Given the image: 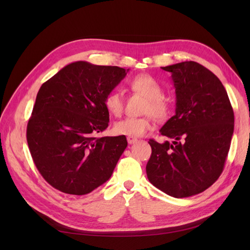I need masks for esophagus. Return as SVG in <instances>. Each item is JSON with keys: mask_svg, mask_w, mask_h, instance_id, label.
<instances>
[{"mask_svg": "<svg viewBox=\"0 0 250 250\" xmlns=\"http://www.w3.org/2000/svg\"><path fill=\"white\" fill-rule=\"evenodd\" d=\"M126 141H128L129 144H134V143H136V142H137V139H136V137L128 136V137H126Z\"/></svg>", "mask_w": 250, "mask_h": 250, "instance_id": "esophagus-1", "label": "esophagus"}]
</instances>
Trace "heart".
<instances>
[{"instance_id":"heart-1","label":"heart","mask_w":250,"mask_h":250,"mask_svg":"<svg viewBox=\"0 0 250 250\" xmlns=\"http://www.w3.org/2000/svg\"><path fill=\"white\" fill-rule=\"evenodd\" d=\"M129 88L134 93L141 94L146 98L143 113L150 114L156 120H163L168 114V104L162 98L163 89L155 78L142 74L132 78L129 82ZM104 105L109 114L120 116L124 110V98L118 91H111L105 97ZM151 129V121L149 116L140 118L121 119L115 122L113 126L114 133L117 135H126L137 137L146 134Z\"/></svg>"}]
</instances>
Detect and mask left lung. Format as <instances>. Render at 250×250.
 I'll return each instance as SVG.
<instances>
[{
  "instance_id": "left-lung-1",
  "label": "left lung",
  "mask_w": 250,
  "mask_h": 250,
  "mask_svg": "<svg viewBox=\"0 0 250 250\" xmlns=\"http://www.w3.org/2000/svg\"><path fill=\"white\" fill-rule=\"evenodd\" d=\"M172 74L175 115L149 140L146 166L149 182L174 198H187L210 187L224 171L234 130V113L219 78L194 61L162 67Z\"/></svg>"
}]
</instances>
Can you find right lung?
<instances>
[{
	"label": "right lung",
	"instance_id": "obj_1",
	"mask_svg": "<svg viewBox=\"0 0 250 250\" xmlns=\"http://www.w3.org/2000/svg\"><path fill=\"white\" fill-rule=\"evenodd\" d=\"M128 71L77 61L42 84L26 141L35 167L55 189L83 195L110 178L128 142L125 135H95L108 126L105 97Z\"/></svg>",
	"mask_w": 250,
	"mask_h": 250
}]
</instances>
